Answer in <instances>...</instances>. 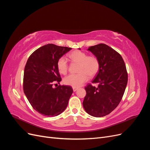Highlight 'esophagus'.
Returning <instances> with one entry per match:
<instances>
[{
    "label": "esophagus",
    "instance_id": "esophagus-1",
    "mask_svg": "<svg viewBox=\"0 0 150 150\" xmlns=\"http://www.w3.org/2000/svg\"><path fill=\"white\" fill-rule=\"evenodd\" d=\"M72 89H73V91H74L75 92V91H76L78 89V88H75V87H73V88H72Z\"/></svg>",
    "mask_w": 150,
    "mask_h": 150
}]
</instances>
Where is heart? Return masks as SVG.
Instances as JSON below:
<instances>
[{"instance_id": "heart-1", "label": "heart", "mask_w": 150, "mask_h": 150, "mask_svg": "<svg viewBox=\"0 0 150 150\" xmlns=\"http://www.w3.org/2000/svg\"><path fill=\"white\" fill-rule=\"evenodd\" d=\"M71 59L75 62L79 63L78 67V74H71L64 79L65 84L79 87L86 82L90 78H93L99 71L100 63L97 57L95 56H88L86 52L81 51H74L69 56ZM57 67L61 74H66L68 71V64L66 57H61L57 62Z\"/></svg>"}]
</instances>
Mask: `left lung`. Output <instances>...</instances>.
Returning <instances> with one entry per match:
<instances>
[{
    "label": "left lung",
    "instance_id": "obj_1",
    "mask_svg": "<svg viewBox=\"0 0 150 150\" xmlns=\"http://www.w3.org/2000/svg\"><path fill=\"white\" fill-rule=\"evenodd\" d=\"M97 57L100 68L92 83L84 88L86 95L83 102L85 111L94 117L109 115L120 104L128 83L126 67L120 54L104 44L88 48Z\"/></svg>",
    "mask_w": 150,
    "mask_h": 150
}]
</instances>
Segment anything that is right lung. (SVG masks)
<instances>
[{"mask_svg":"<svg viewBox=\"0 0 150 150\" xmlns=\"http://www.w3.org/2000/svg\"><path fill=\"white\" fill-rule=\"evenodd\" d=\"M71 48L49 44L29 56L24 68L23 89L31 106L44 116H56L64 111L73 92L71 86L54 84L61 81L57 62Z\"/></svg>","mask_w":150,"mask_h":150,"instance_id":"obj_1","label":"right lung"}]
</instances>
